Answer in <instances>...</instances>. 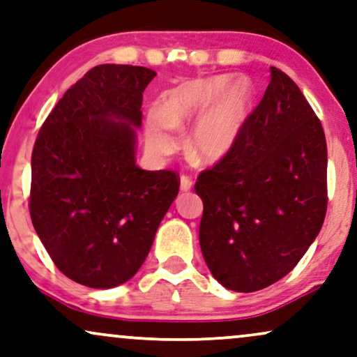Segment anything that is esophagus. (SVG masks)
<instances>
[{"label":"esophagus","instance_id":"1","mask_svg":"<svg viewBox=\"0 0 357 357\" xmlns=\"http://www.w3.org/2000/svg\"><path fill=\"white\" fill-rule=\"evenodd\" d=\"M192 187H193L192 178L187 177V175H182V177H180V190H182V192H190Z\"/></svg>","mask_w":357,"mask_h":357}]
</instances>
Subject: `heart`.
Instances as JSON below:
<instances>
[{
    "label": "heart",
    "instance_id": "b5f03b06",
    "mask_svg": "<svg viewBox=\"0 0 357 357\" xmlns=\"http://www.w3.org/2000/svg\"><path fill=\"white\" fill-rule=\"evenodd\" d=\"M225 75L197 78L165 91L157 108L147 111L144 139L149 152L165 159L178 147L174 129L190 123L185 149L203 164H218L234 149L251 108V90Z\"/></svg>",
    "mask_w": 357,
    "mask_h": 357
}]
</instances>
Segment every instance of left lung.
I'll return each instance as SVG.
<instances>
[{
    "label": "left lung",
    "mask_w": 357,
    "mask_h": 357,
    "mask_svg": "<svg viewBox=\"0 0 357 357\" xmlns=\"http://www.w3.org/2000/svg\"><path fill=\"white\" fill-rule=\"evenodd\" d=\"M326 139L300 88L271 67V83L234 149L198 175L200 248L226 289L256 291L297 266L326 215Z\"/></svg>",
    "instance_id": "obj_1"
}]
</instances>
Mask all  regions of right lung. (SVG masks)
Instances as JSON below:
<instances>
[{
  "mask_svg": "<svg viewBox=\"0 0 357 357\" xmlns=\"http://www.w3.org/2000/svg\"><path fill=\"white\" fill-rule=\"evenodd\" d=\"M155 72L105 63L68 88L32 151L29 211L68 279L111 289L139 271L178 193L170 170L136 165L142 93Z\"/></svg>",
  "mask_w": 357,
  "mask_h": 357,
  "instance_id": "right-lung-1",
  "label": "right lung"
}]
</instances>
